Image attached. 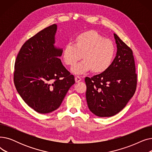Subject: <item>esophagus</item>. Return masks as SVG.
<instances>
[{
	"label": "esophagus",
	"mask_w": 152,
	"mask_h": 152,
	"mask_svg": "<svg viewBox=\"0 0 152 152\" xmlns=\"http://www.w3.org/2000/svg\"><path fill=\"white\" fill-rule=\"evenodd\" d=\"M81 78L80 76H75V81H76V83H79V81H81Z\"/></svg>",
	"instance_id": "1"
}]
</instances>
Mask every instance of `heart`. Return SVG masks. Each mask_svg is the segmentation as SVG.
I'll return each instance as SVG.
<instances>
[{
    "label": "heart",
    "instance_id": "b5f03b06",
    "mask_svg": "<svg viewBox=\"0 0 152 152\" xmlns=\"http://www.w3.org/2000/svg\"><path fill=\"white\" fill-rule=\"evenodd\" d=\"M115 53V47L110 39L91 29L77 35L73 45L65 46L62 52V60L66 65L73 66L81 58L84 59L72 68V72L76 75L91 70L94 73H101L110 66Z\"/></svg>",
    "mask_w": 152,
    "mask_h": 152
}]
</instances>
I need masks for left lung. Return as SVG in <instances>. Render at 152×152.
Returning <instances> with one entry per match:
<instances>
[{
  "mask_svg": "<svg viewBox=\"0 0 152 152\" xmlns=\"http://www.w3.org/2000/svg\"><path fill=\"white\" fill-rule=\"evenodd\" d=\"M116 56L104 72L85 82L87 105L99 117H110L121 111L134 95L137 87V74L132 50L116 34Z\"/></svg>",
  "mask_w": 152,
  "mask_h": 152,
  "instance_id": "left-lung-1",
  "label": "left lung"
}]
</instances>
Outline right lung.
I'll list each match as a JSON object with an SVG mask.
<instances>
[{
  "label": "right lung",
  "instance_id": "right-lung-1",
  "mask_svg": "<svg viewBox=\"0 0 152 152\" xmlns=\"http://www.w3.org/2000/svg\"><path fill=\"white\" fill-rule=\"evenodd\" d=\"M56 24L39 31L20 49L15 63L14 84L26 104L45 114L57 110L75 77L59 58L62 49L55 47Z\"/></svg>",
  "mask_w": 152,
  "mask_h": 152
}]
</instances>
